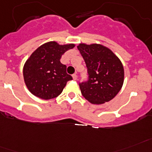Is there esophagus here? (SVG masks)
<instances>
[{
	"label": "esophagus",
	"mask_w": 152,
	"mask_h": 152,
	"mask_svg": "<svg viewBox=\"0 0 152 152\" xmlns=\"http://www.w3.org/2000/svg\"><path fill=\"white\" fill-rule=\"evenodd\" d=\"M72 77H73V79H74V80H77V75H76V74H74V75H72Z\"/></svg>",
	"instance_id": "34e87169"
}]
</instances>
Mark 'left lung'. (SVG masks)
I'll list each match as a JSON object with an SVG mask.
<instances>
[{
    "label": "left lung",
    "mask_w": 152,
    "mask_h": 152,
    "mask_svg": "<svg viewBox=\"0 0 152 152\" xmlns=\"http://www.w3.org/2000/svg\"><path fill=\"white\" fill-rule=\"evenodd\" d=\"M77 49L88 70V80L79 83L82 96L92 104H102L117 95L124 84V67L110 49L81 43Z\"/></svg>",
    "instance_id": "obj_1"
}]
</instances>
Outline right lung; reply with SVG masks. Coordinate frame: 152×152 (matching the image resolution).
Wrapping results in <instances>:
<instances>
[{"label": "right lung", "mask_w": 152, "mask_h": 152, "mask_svg": "<svg viewBox=\"0 0 152 152\" xmlns=\"http://www.w3.org/2000/svg\"><path fill=\"white\" fill-rule=\"evenodd\" d=\"M75 44L59 45L49 42L34 51L24 65L25 83L30 92L42 99H51L62 92L72 77L66 65L61 63L62 55Z\"/></svg>", "instance_id": "add662e5"}]
</instances>
